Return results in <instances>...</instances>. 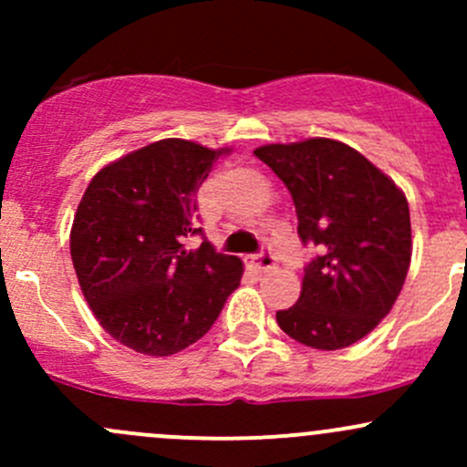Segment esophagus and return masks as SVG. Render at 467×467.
I'll return each mask as SVG.
<instances>
[{
  "instance_id": "1",
  "label": "esophagus",
  "mask_w": 467,
  "mask_h": 467,
  "mask_svg": "<svg viewBox=\"0 0 467 467\" xmlns=\"http://www.w3.org/2000/svg\"><path fill=\"white\" fill-rule=\"evenodd\" d=\"M248 264H251L253 268H257V271H271V268L275 266V255L271 253V248H264L260 255L251 257Z\"/></svg>"
}]
</instances>
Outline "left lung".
<instances>
[{"label": "left lung", "instance_id": "obj_1", "mask_svg": "<svg viewBox=\"0 0 467 467\" xmlns=\"http://www.w3.org/2000/svg\"><path fill=\"white\" fill-rule=\"evenodd\" d=\"M255 155L291 192L303 244L318 248L305 268L298 303L275 314L277 325L317 350L352 346L378 327L407 280V196L337 140L266 144Z\"/></svg>", "mask_w": 467, "mask_h": 467}]
</instances>
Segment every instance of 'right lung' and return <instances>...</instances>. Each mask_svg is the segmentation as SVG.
<instances>
[{"instance_id": "obj_1", "label": "right lung", "mask_w": 467, "mask_h": 467, "mask_svg": "<svg viewBox=\"0 0 467 467\" xmlns=\"http://www.w3.org/2000/svg\"><path fill=\"white\" fill-rule=\"evenodd\" d=\"M190 140H160L89 181L69 233L74 271L99 325L121 346L169 357L199 341L242 282L244 264L210 242L185 251L196 192L219 155Z\"/></svg>"}]
</instances>
